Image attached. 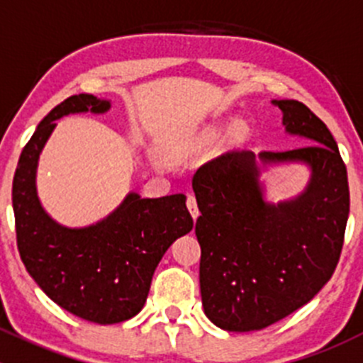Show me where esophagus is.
Instances as JSON below:
<instances>
[{
  "label": "esophagus",
  "instance_id": "1",
  "mask_svg": "<svg viewBox=\"0 0 363 363\" xmlns=\"http://www.w3.org/2000/svg\"><path fill=\"white\" fill-rule=\"evenodd\" d=\"M186 205H188V208H189V212H191V216H193V219H196L199 218V205H196V199L193 195H188V199H186Z\"/></svg>",
  "mask_w": 363,
  "mask_h": 363
}]
</instances>
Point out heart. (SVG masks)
<instances>
[{"label": "heart", "instance_id": "b5f03b06", "mask_svg": "<svg viewBox=\"0 0 363 363\" xmlns=\"http://www.w3.org/2000/svg\"><path fill=\"white\" fill-rule=\"evenodd\" d=\"M216 135H218V131L208 130L207 133H205V137H203L205 144H208V142L214 140ZM244 135H246V128H244V124H235V126L232 128V138H233V140H242Z\"/></svg>", "mask_w": 363, "mask_h": 363}]
</instances>
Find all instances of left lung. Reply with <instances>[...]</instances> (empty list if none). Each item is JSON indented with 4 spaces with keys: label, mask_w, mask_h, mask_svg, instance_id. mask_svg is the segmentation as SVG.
Masks as SVG:
<instances>
[{
    "label": "left lung",
    "mask_w": 363,
    "mask_h": 363,
    "mask_svg": "<svg viewBox=\"0 0 363 363\" xmlns=\"http://www.w3.org/2000/svg\"><path fill=\"white\" fill-rule=\"evenodd\" d=\"M274 104L288 133L311 144L259 158L307 161L313 179L300 199L263 202L251 151L223 152L193 175L203 311L228 332L262 330L306 306L332 277L344 244L350 188L337 144L303 104Z\"/></svg>",
    "instance_id": "obj_1"
}]
</instances>
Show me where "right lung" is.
Segmentation results:
<instances>
[{
	"mask_svg": "<svg viewBox=\"0 0 363 363\" xmlns=\"http://www.w3.org/2000/svg\"><path fill=\"white\" fill-rule=\"evenodd\" d=\"M108 107L93 94H73L56 105L24 145L12 184L17 247L29 276L65 311L100 325L140 313L161 256L193 228L184 195L140 199L131 193L105 221L82 230L65 228L45 214L35 172L54 121Z\"/></svg>",
	"mask_w": 363,
	"mask_h": 363,
	"instance_id": "1",
	"label": "right lung"
}]
</instances>
